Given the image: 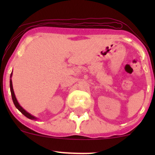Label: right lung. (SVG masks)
Wrapping results in <instances>:
<instances>
[{"mask_svg": "<svg viewBox=\"0 0 155 155\" xmlns=\"http://www.w3.org/2000/svg\"><path fill=\"white\" fill-rule=\"evenodd\" d=\"M11 77H12V74H11ZM10 90H11V93H12V100H13V102L14 104H15L16 108H17V109L19 110V111L21 112V113L23 115H25L26 117H28V119H31V120H35V117L32 116L31 114H30L29 113H28L25 110H24L23 108L21 107L20 105L19 104V103L17 102V98H16L15 97V92H14V90H13V86H12V79H10Z\"/></svg>", "mask_w": 155, "mask_h": 155, "instance_id": "obj_1", "label": "right lung"}]
</instances>
